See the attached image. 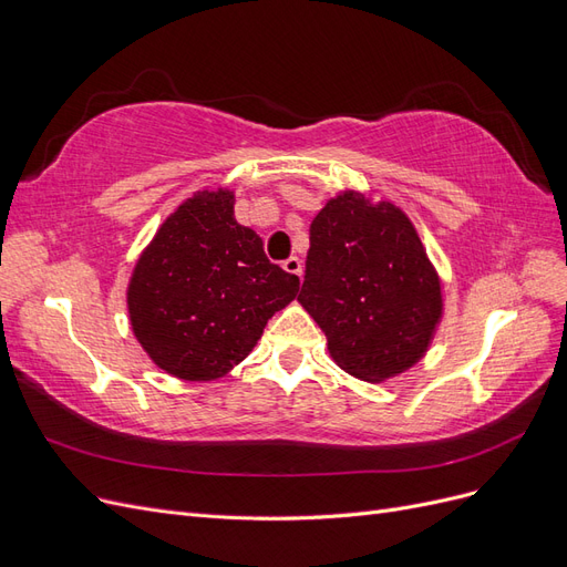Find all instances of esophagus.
Wrapping results in <instances>:
<instances>
[{
  "mask_svg": "<svg viewBox=\"0 0 567 567\" xmlns=\"http://www.w3.org/2000/svg\"><path fill=\"white\" fill-rule=\"evenodd\" d=\"M284 269L288 274H296V277H302V262L300 257H288V260H284Z\"/></svg>",
  "mask_w": 567,
  "mask_h": 567,
  "instance_id": "34e87169",
  "label": "esophagus"
}]
</instances>
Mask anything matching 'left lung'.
<instances>
[{"mask_svg": "<svg viewBox=\"0 0 567 567\" xmlns=\"http://www.w3.org/2000/svg\"><path fill=\"white\" fill-rule=\"evenodd\" d=\"M298 300L333 362L369 383L414 367L442 319L440 277L411 219L357 192L338 194L312 219Z\"/></svg>", "mask_w": 567, "mask_h": 567, "instance_id": "obj_1", "label": "left lung"}]
</instances>
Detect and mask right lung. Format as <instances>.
<instances>
[{
	"mask_svg": "<svg viewBox=\"0 0 567 567\" xmlns=\"http://www.w3.org/2000/svg\"><path fill=\"white\" fill-rule=\"evenodd\" d=\"M262 238L238 225L234 192H198L169 215L132 271V331L163 371L215 381L244 362L274 312L298 296Z\"/></svg>",
	"mask_w": 567,
	"mask_h": 567,
	"instance_id": "right-lung-1",
	"label": "right lung"
}]
</instances>
